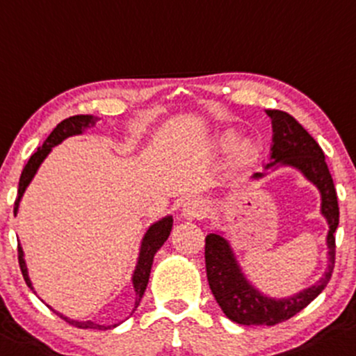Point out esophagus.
<instances>
[{"mask_svg": "<svg viewBox=\"0 0 356 356\" xmlns=\"http://www.w3.org/2000/svg\"><path fill=\"white\" fill-rule=\"evenodd\" d=\"M205 215V205L202 200L190 198L181 205V217L185 220H200Z\"/></svg>", "mask_w": 356, "mask_h": 356, "instance_id": "1", "label": "esophagus"}]
</instances>
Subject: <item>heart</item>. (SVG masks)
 Wrapping results in <instances>:
<instances>
[{
    "instance_id": "b5f03b06",
    "label": "heart",
    "mask_w": 356,
    "mask_h": 356,
    "mask_svg": "<svg viewBox=\"0 0 356 356\" xmlns=\"http://www.w3.org/2000/svg\"><path fill=\"white\" fill-rule=\"evenodd\" d=\"M234 141H235V134L234 133H225L220 138V145L223 147H229L230 145H234ZM250 151H252V145H250L249 141H242L241 145L237 146V156L238 158L249 156Z\"/></svg>"
}]
</instances>
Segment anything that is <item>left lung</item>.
<instances>
[{
	"mask_svg": "<svg viewBox=\"0 0 356 356\" xmlns=\"http://www.w3.org/2000/svg\"><path fill=\"white\" fill-rule=\"evenodd\" d=\"M266 113L273 121V146H270L269 163L264 166V170L291 166L319 190L321 215L326 218L330 227L328 235H326L328 269L313 286L299 291L293 296L270 298L261 293L245 277L230 242L222 234L213 232L207 235L205 266L211 293L227 318L245 326H273L286 321L305 309L325 289L334 267V232L339 222L337 190H334L333 178L330 175L321 147L293 115L275 109H267ZM266 175V171H262V173H254L250 178L261 179Z\"/></svg>",
	"mask_w": 356,
	"mask_h": 356,
	"instance_id": "1",
	"label": "left lung"
}]
</instances>
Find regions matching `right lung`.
<instances>
[{"label": "right lung", "instance_id": "1", "mask_svg": "<svg viewBox=\"0 0 356 356\" xmlns=\"http://www.w3.org/2000/svg\"><path fill=\"white\" fill-rule=\"evenodd\" d=\"M97 121H99V118H94V115H89V114L72 115V118H69V119H63V121L60 122V124H57V127H55L54 131H51L49 138L45 139V143H43V145L38 147L37 153L31 154L30 159H28L26 166L23 168L22 177H19V183H18V197H17V200H15V215L18 213V207H19V202H22L23 193H25V190L28 188V185L31 183V179H33L35 175H37L38 168L43 163V159H45L50 154L51 147L60 145L63 139L70 138V136L82 134L83 131L89 129V127H94L95 122H97ZM171 227H173V217H171V215H166V217L159 218L158 222H154L153 225H151L149 229L146 230L145 237H143L141 247H139L138 262H136L133 277H131V281H133L134 293H136L133 313L136 311V307L139 306V302H141L143 294H145V291H146L147 281H149L151 266H153L154 254H156L158 250L161 249L163 243L168 241V237H170ZM18 262H19V269H22L23 277H25V282L28 284V287H30V289H33V286H31V281H30V275H28L25 254H23V249H22V245H19V243H18ZM50 309L54 311L55 314H58V316L62 318L63 321H67L69 325H74L75 328L111 330V328H115V326L119 325V323H118V325H109V326L97 325V323L92 321V319H89V321H79V319H70L69 316H63L62 313L55 311L54 307H50ZM133 313H131V314H133Z\"/></svg>", "mask_w": 356, "mask_h": 356}]
</instances>
